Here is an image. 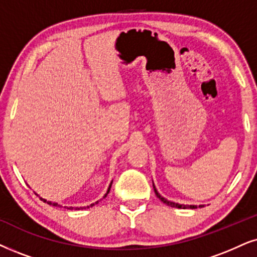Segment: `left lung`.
<instances>
[{
	"label": "left lung",
	"mask_w": 257,
	"mask_h": 257,
	"mask_svg": "<svg viewBox=\"0 0 257 257\" xmlns=\"http://www.w3.org/2000/svg\"><path fill=\"white\" fill-rule=\"evenodd\" d=\"M153 187H154V192H155V194H157V197L159 198V199H160V200L162 201V203L167 204V205H170V206H172V207H178V209H197V205H180V204L173 203V201H168L167 199H165L164 197H161L160 194L158 193L157 188H155L154 185H153Z\"/></svg>",
	"instance_id": "8db88e82"
}]
</instances>
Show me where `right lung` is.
Returning <instances> with one entry per match:
<instances>
[{"label":"right lung","instance_id":"add662e5","mask_svg":"<svg viewBox=\"0 0 257 257\" xmlns=\"http://www.w3.org/2000/svg\"><path fill=\"white\" fill-rule=\"evenodd\" d=\"M109 190H110V187H109ZM109 190H108V193H109ZM106 196V194H105ZM40 198V197H39ZM40 199L44 201V203H47V204H50V205H53V206H58V207H63V206H60V205H58V204H56V203H51V201H47V200H45V199H42V198H40ZM89 207V206H87ZM67 209H73V207H67ZM82 209H86V207H82ZM76 210H78V207H76Z\"/></svg>","mask_w":257,"mask_h":257}]
</instances>
